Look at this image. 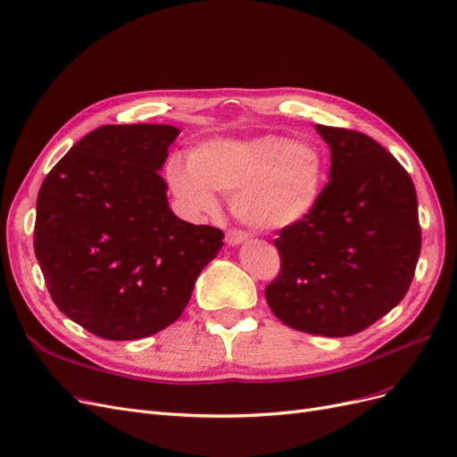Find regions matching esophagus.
<instances>
[{
	"instance_id": "obj_1",
	"label": "esophagus",
	"mask_w": 457,
	"mask_h": 457,
	"mask_svg": "<svg viewBox=\"0 0 457 457\" xmlns=\"http://www.w3.org/2000/svg\"><path fill=\"white\" fill-rule=\"evenodd\" d=\"M247 240V234L242 232V230H228L227 237H225V242L228 245H240Z\"/></svg>"
}]
</instances>
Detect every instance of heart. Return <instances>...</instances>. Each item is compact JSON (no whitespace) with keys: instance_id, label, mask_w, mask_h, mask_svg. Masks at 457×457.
I'll use <instances>...</instances> for the list:
<instances>
[{"instance_id":"heart-1","label":"heart","mask_w":457,"mask_h":457,"mask_svg":"<svg viewBox=\"0 0 457 457\" xmlns=\"http://www.w3.org/2000/svg\"><path fill=\"white\" fill-rule=\"evenodd\" d=\"M168 181L190 212H215L217 192L230 196L232 213L245 227L280 230L314 212L324 160L312 143L280 135L217 139L192 150L188 165L171 162Z\"/></svg>"}]
</instances>
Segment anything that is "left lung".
Listing matches in <instances>:
<instances>
[{
	"label": "left lung",
	"mask_w": 457,
	"mask_h": 457,
	"mask_svg": "<svg viewBox=\"0 0 457 457\" xmlns=\"http://www.w3.org/2000/svg\"><path fill=\"white\" fill-rule=\"evenodd\" d=\"M329 146V183L314 212L274 240L282 269L270 311L305 334L347 337L404 299L421 252L416 188L371 137L316 126Z\"/></svg>",
	"instance_id": "1"
}]
</instances>
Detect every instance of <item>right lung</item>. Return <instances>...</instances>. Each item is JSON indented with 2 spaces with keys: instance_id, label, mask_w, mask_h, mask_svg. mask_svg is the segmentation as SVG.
<instances>
[{
  "instance_id": "right-lung-1",
  "label": "right lung",
  "mask_w": 457,
  "mask_h": 457,
  "mask_svg": "<svg viewBox=\"0 0 457 457\" xmlns=\"http://www.w3.org/2000/svg\"><path fill=\"white\" fill-rule=\"evenodd\" d=\"M179 129L103 126L78 141L41 183L34 250L62 314L110 341L173 324L223 230L179 219L160 170Z\"/></svg>"
}]
</instances>
